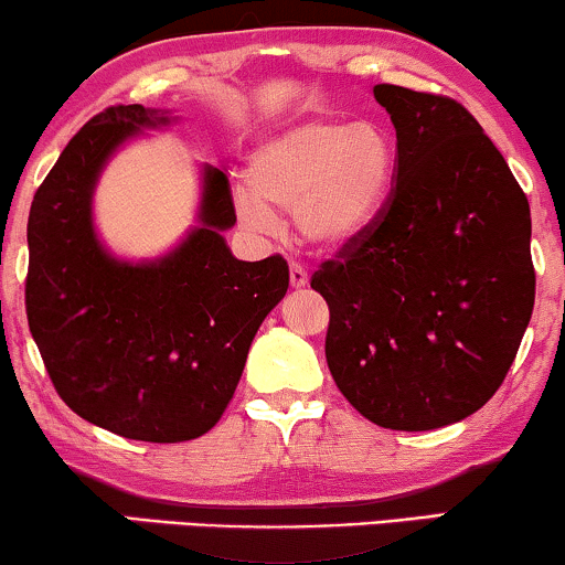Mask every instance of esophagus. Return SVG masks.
Wrapping results in <instances>:
<instances>
[{"label": "esophagus", "instance_id": "34e87169", "mask_svg": "<svg viewBox=\"0 0 565 565\" xmlns=\"http://www.w3.org/2000/svg\"><path fill=\"white\" fill-rule=\"evenodd\" d=\"M290 285L292 288H306L308 285V273H306V267L303 265H298V262H292L290 265Z\"/></svg>", "mask_w": 565, "mask_h": 565}]
</instances>
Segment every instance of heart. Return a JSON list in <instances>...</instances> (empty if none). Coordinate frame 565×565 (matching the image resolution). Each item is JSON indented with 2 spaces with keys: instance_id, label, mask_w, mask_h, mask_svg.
<instances>
[{
  "instance_id": "b5f03b06",
  "label": "heart",
  "mask_w": 565,
  "mask_h": 565,
  "mask_svg": "<svg viewBox=\"0 0 565 565\" xmlns=\"http://www.w3.org/2000/svg\"><path fill=\"white\" fill-rule=\"evenodd\" d=\"M396 164V138L377 122H298L254 146L246 159L252 192H236V215L254 231L292 215L308 246L342 252L381 218Z\"/></svg>"
}]
</instances>
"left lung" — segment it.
Returning <instances> with one entry per match:
<instances>
[{"mask_svg":"<svg viewBox=\"0 0 565 565\" xmlns=\"http://www.w3.org/2000/svg\"><path fill=\"white\" fill-rule=\"evenodd\" d=\"M373 95L396 128V188L311 288L344 398L377 427L427 431L476 414L512 367L535 306L530 203L460 103Z\"/></svg>","mask_w":565,"mask_h":565,"instance_id":"8db88e82","label":"left lung"}]
</instances>
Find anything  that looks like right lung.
Listing matches in <instances>:
<instances>
[{
	"label": "right lung",
	"instance_id": "obj_1",
	"mask_svg": "<svg viewBox=\"0 0 565 565\" xmlns=\"http://www.w3.org/2000/svg\"><path fill=\"white\" fill-rule=\"evenodd\" d=\"M167 110L115 105L76 134L38 188L28 218L25 311L64 404L113 435L184 443L215 427L234 398L252 339L288 292L282 257L242 262L228 177L203 167L198 226L164 257L105 249L92 198L115 151Z\"/></svg>",
	"mask_w": 565,
	"mask_h": 565
}]
</instances>
